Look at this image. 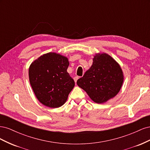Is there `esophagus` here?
<instances>
[{"label":"esophagus","instance_id":"esophagus-1","mask_svg":"<svg viewBox=\"0 0 150 150\" xmlns=\"http://www.w3.org/2000/svg\"><path fill=\"white\" fill-rule=\"evenodd\" d=\"M79 79V77L78 76H75L74 78V82L76 83L77 82V80Z\"/></svg>","mask_w":150,"mask_h":150}]
</instances>
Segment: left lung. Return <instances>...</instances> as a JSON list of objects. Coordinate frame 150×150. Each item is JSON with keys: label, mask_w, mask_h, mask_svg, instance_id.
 <instances>
[{"label": "left lung", "mask_w": 150, "mask_h": 150, "mask_svg": "<svg viewBox=\"0 0 150 150\" xmlns=\"http://www.w3.org/2000/svg\"><path fill=\"white\" fill-rule=\"evenodd\" d=\"M68 59L59 54L49 52L31 63L29 78L38 100L52 108L61 107L74 87V81L67 72Z\"/></svg>", "instance_id": "8db88e82"}]
</instances>
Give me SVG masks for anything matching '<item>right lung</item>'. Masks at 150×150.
Returning a JSON list of instances; mask_svg holds the SVG:
<instances>
[{"instance_id":"obj_1","label":"right lung","mask_w":150,"mask_h":150,"mask_svg":"<svg viewBox=\"0 0 150 150\" xmlns=\"http://www.w3.org/2000/svg\"><path fill=\"white\" fill-rule=\"evenodd\" d=\"M124 80L120 64L106 53L96 54L92 66L77 81L81 88L98 104L106 103L120 92Z\"/></svg>"}]
</instances>
